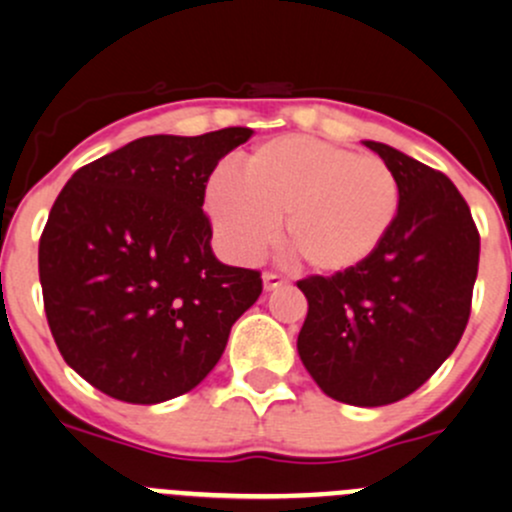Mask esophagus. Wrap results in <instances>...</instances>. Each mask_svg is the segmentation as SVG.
Here are the masks:
<instances>
[{"instance_id": "1", "label": "esophagus", "mask_w": 512, "mask_h": 512, "mask_svg": "<svg viewBox=\"0 0 512 512\" xmlns=\"http://www.w3.org/2000/svg\"><path fill=\"white\" fill-rule=\"evenodd\" d=\"M262 282H265V289H277L287 285L285 277L277 275V272H265V275H262Z\"/></svg>"}]
</instances>
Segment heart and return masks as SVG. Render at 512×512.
Listing matches in <instances>:
<instances>
[{
    "instance_id": "b5f03b06",
    "label": "heart",
    "mask_w": 512,
    "mask_h": 512,
    "mask_svg": "<svg viewBox=\"0 0 512 512\" xmlns=\"http://www.w3.org/2000/svg\"><path fill=\"white\" fill-rule=\"evenodd\" d=\"M208 213L225 245L242 260L277 240L314 272H344L381 245L399 208V183L376 156L309 136L257 146L240 178L215 173L205 190Z\"/></svg>"
}]
</instances>
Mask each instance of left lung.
<instances>
[{"mask_svg":"<svg viewBox=\"0 0 512 512\" xmlns=\"http://www.w3.org/2000/svg\"><path fill=\"white\" fill-rule=\"evenodd\" d=\"M366 146L394 173L399 210L361 265L297 282L309 304L297 352L327 396L386 406L426 384L461 342L480 235L471 208L441 170L384 143Z\"/></svg>","mask_w":512,"mask_h":512,"instance_id":"left-lung-1","label":"left lung"}]
</instances>
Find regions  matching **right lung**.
Segmentation results:
<instances>
[{
  "instance_id": "right-lung-1",
  "label": "right lung",
  "mask_w": 512,
  "mask_h": 512,
  "mask_svg": "<svg viewBox=\"0 0 512 512\" xmlns=\"http://www.w3.org/2000/svg\"><path fill=\"white\" fill-rule=\"evenodd\" d=\"M252 128L146 136L71 175L39 240L51 337L103 394L160 404L195 389L232 324L262 294L257 270L223 265L205 185Z\"/></svg>"
}]
</instances>
